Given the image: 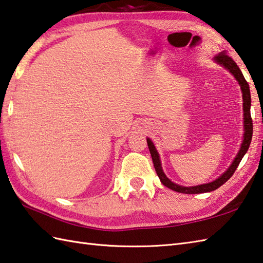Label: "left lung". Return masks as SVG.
Wrapping results in <instances>:
<instances>
[{
  "mask_svg": "<svg viewBox=\"0 0 263 263\" xmlns=\"http://www.w3.org/2000/svg\"><path fill=\"white\" fill-rule=\"evenodd\" d=\"M214 60L218 64H220L226 68L235 77V79L241 86V90H242V96H243V117H244V135H243V141H242V146L239 148V152L236 155L235 159L232 163V165L228 167V170L221 174L217 180L212 181L210 183H205V184H201V185L197 186H182L178 185V184L173 183L168 177L165 175V173L161 168V164H160V159H159V154L156 150L153 141L148 138L147 139V143H148V148L150 155H152L153 158V163L155 166L156 173L159 177L160 182L164 184L165 186L168 189L173 190V191L180 192V193H185V194H197V193H205V192H211L215 191L219 186H221L222 184L226 183L230 178L233 176L234 172L236 171L237 166L241 163L242 158L244 157V155L247 154L248 149L250 147L251 140H252V135H253V123H252V117H251V93H250V87L249 83L245 80V78L242 73V71L239 70L237 64L234 62V60L232 58L228 57V55L225 52H221L214 58Z\"/></svg>",
  "mask_w": 263,
  "mask_h": 263,
  "instance_id": "8db88e82",
  "label": "left lung"
}]
</instances>
